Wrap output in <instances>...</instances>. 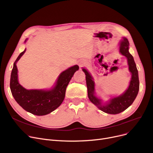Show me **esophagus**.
<instances>
[{
	"instance_id": "1",
	"label": "esophagus",
	"mask_w": 153,
	"mask_h": 153,
	"mask_svg": "<svg viewBox=\"0 0 153 153\" xmlns=\"http://www.w3.org/2000/svg\"><path fill=\"white\" fill-rule=\"evenodd\" d=\"M78 65H79V67H81L83 66V65H85V62H84L83 61H80V62H79Z\"/></svg>"
}]
</instances>
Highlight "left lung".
Instances as JSON below:
<instances>
[{
  "mask_svg": "<svg viewBox=\"0 0 153 153\" xmlns=\"http://www.w3.org/2000/svg\"><path fill=\"white\" fill-rule=\"evenodd\" d=\"M129 43L128 39L123 37L120 43V52L126 57L129 65V70L131 73V78L129 85L124 93L110 99L108 103L102 104L101 100L95 96L93 79L88 71L85 68L82 69L86 75L88 96L91 102L97 106L100 110L108 114H118L126 110L133 103L139 91L140 82L138 71L133 56L129 52Z\"/></svg>",
  "mask_w": 153,
  "mask_h": 153,
  "instance_id": "obj_1",
  "label": "left lung"
}]
</instances>
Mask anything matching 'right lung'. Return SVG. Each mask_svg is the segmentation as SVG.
Returning <instances> with one entry per match:
<instances>
[{
	"label": "right lung",
	"mask_w": 153,
	"mask_h": 153,
	"mask_svg": "<svg viewBox=\"0 0 153 153\" xmlns=\"http://www.w3.org/2000/svg\"><path fill=\"white\" fill-rule=\"evenodd\" d=\"M25 51L26 48L20 53L13 63L10 81L12 96L17 103L25 111L37 116L48 114L56 110L63 102L67 86L75 72L79 69V67L76 65L62 72L52 89L27 90L19 83L18 70L16 65Z\"/></svg>",
	"instance_id": "1"
}]
</instances>
